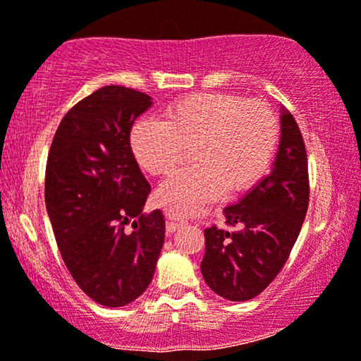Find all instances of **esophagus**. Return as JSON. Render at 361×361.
<instances>
[{
	"mask_svg": "<svg viewBox=\"0 0 361 361\" xmlns=\"http://www.w3.org/2000/svg\"><path fill=\"white\" fill-rule=\"evenodd\" d=\"M180 226H184V221L176 220V219H169V220H167V224H166V230H167V233H174V231L179 230Z\"/></svg>",
	"mask_w": 361,
	"mask_h": 361,
	"instance_id": "34e87169",
	"label": "esophagus"
}]
</instances>
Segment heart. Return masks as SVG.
Listing matches in <instances>:
<instances>
[{
    "label": "heart",
    "mask_w": 361,
    "mask_h": 361,
    "mask_svg": "<svg viewBox=\"0 0 361 361\" xmlns=\"http://www.w3.org/2000/svg\"><path fill=\"white\" fill-rule=\"evenodd\" d=\"M278 140V118L266 103L220 92L180 98L167 106L164 121L141 118L131 130L133 154L152 176L169 174L194 146L197 164L174 172L161 190L166 200L185 207L255 185Z\"/></svg>",
    "instance_id": "1"
}]
</instances>
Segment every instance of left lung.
<instances>
[{"label": "left lung", "mask_w": 361, "mask_h": 361, "mask_svg": "<svg viewBox=\"0 0 361 361\" xmlns=\"http://www.w3.org/2000/svg\"><path fill=\"white\" fill-rule=\"evenodd\" d=\"M309 207L307 154L294 116L281 110V140L271 174L224 210L240 230L205 228L200 269L224 299L250 300L268 288L289 258Z\"/></svg>", "instance_id": "1"}]
</instances>
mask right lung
Here are the masks:
<instances>
[{
    "mask_svg": "<svg viewBox=\"0 0 361 361\" xmlns=\"http://www.w3.org/2000/svg\"><path fill=\"white\" fill-rule=\"evenodd\" d=\"M151 105L133 88H98L62 118L47 156L46 209L62 259L105 307L145 293L164 245L162 212L142 214L151 185L130 145L133 123Z\"/></svg>",
    "mask_w": 361,
    "mask_h": 361,
    "instance_id": "obj_1",
    "label": "right lung"
}]
</instances>
